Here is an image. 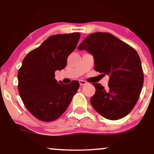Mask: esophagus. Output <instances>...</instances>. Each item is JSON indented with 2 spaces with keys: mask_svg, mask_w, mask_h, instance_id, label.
Returning <instances> with one entry per match:
<instances>
[{
  "mask_svg": "<svg viewBox=\"0 0 154 154\" xmlns=\"http://www.w3.org/2000/svg\"><path fill=\"white\" fill-rule=\"evenodd\" d=\"M79 85H80V86H83L87 84V82H86V81L82 80V79H79Z\"/></svg>",
  "mask_w": 154,
  "mask_h": 154,
  "instance_id": "34e87169",
  "label": "esophagus"
}]
</instances>
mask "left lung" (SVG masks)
<instances>
[{"mask_svg": "<svg viewBox=\"0 0 154 154\" xmlns=\"http://www.w3.org/2000/svg\"><path fill=\"white\" fill-rule=\"evenodd\" d=\"M77 49L93 55L95 71L109 75L108 89L93 83L95 93L91 103L95 110L111 120L128 115L137 103L143 85V72L137 51L108 32L92 33Z\"/></svg>", "mask_w": 154, "mask_h": 154, "instance_id": "obj_1", "label": "left lung"}]
</instances>
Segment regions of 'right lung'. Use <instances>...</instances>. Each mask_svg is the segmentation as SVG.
Wrapping results in <instances>:
<instances>
[{
  "instance_id": "add662e5",
  "label": "right lung",
  "mask_w": 154,
  "mask_h": 154,
  "mask_svg": "<svg viewBox=\"0 0 154 154\" xmlns=\"http://www.w3.org/2000/svg\"><path fill=\"white\" fill-rule=\"evenodd\" d=\"M79 38V32L51 35L23 60L17 75L19 93L26 109L39 120L57 119L78 90V81L68 85L58 82L55 72L66 67Z\"/></svg>"
}]
</instances>
